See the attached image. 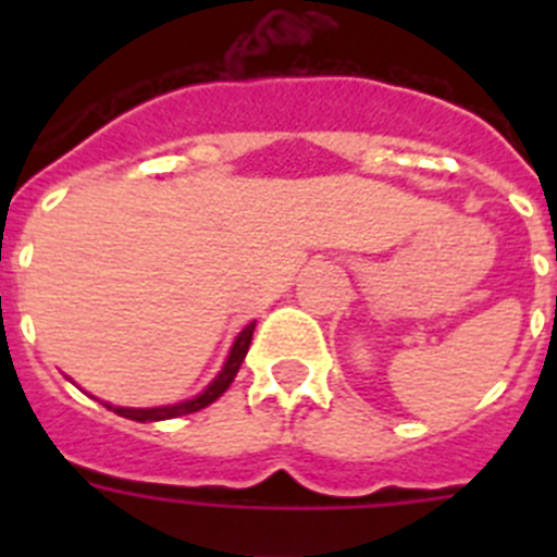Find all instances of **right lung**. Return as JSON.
<instances>
[{"mask_svg":"<svg viewBox=\"0 0 557 557\" xmlns=\"http://www.w3.org/2000/svg\"><path fill=\"white\" fill-rule=\"evenodd\" d=\"M253 326H256V323H250V326H245L243 332H239V337L234 339V348H231L225 368L220 371V376L214 379V382H211V385L206 387L203 393H200V396L189 398V401H184V405L152 407V410H127V407H111V405H106V407H108V410L116 412V416L131 418V421H141V424H145V421H166V418L189 416V412L203 410V407H209L211 401H218V398L223 396L225 391H228L231 382H234L236 371H239L245 354H248V348H250V339H253Z\"/></svg>","mask_w":557,"mask_h":557,"instance_id":"add662e5","label":"right lung"}]
</instances>
